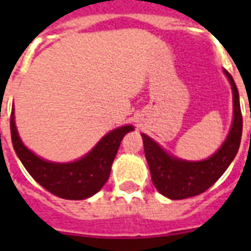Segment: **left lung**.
Segmentation results:
<instances>
[{"instance_id": "8db88e82", "label": "left lung", "mask_w": 251, "mask_h": 251, "mask_svg": "<svg viewBox=\"0 0 251 251\" xmlns=\"http://www.w3.org/2000/svg\"><path fill=\"white\" fill-rule=\"evenodd\" d=\"M223 72L232 90V124L225 142L214 154L201 161H187L169 154L151 137L141 134L153 184L160 194L169 199H187L203 194L225 174L237 156L242 137L239 94L231 75L226 70Z\"/></svg>"}]
</instances>
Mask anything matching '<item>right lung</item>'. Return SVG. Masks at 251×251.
<instances>
[{"instance_id": "right-lung-1", "label": "right lung", "mask_w": 251, "mask_h": 251, "mask_svg": "<svg viewBox=\"0 0 251 251\" xmlns=\"http://www.w3.org/2000/svg\"><path fill=\"white\" fill-rule=\"evenodd\" d=\"M134 126L125 125L109 131L83 157L71 163H53L39 157L21 141L10 114V134L14 152L33 179L51 194L68 200H82L93 196L107 181L118 148L126 133Z\"/></svg>"}]
</instances>
